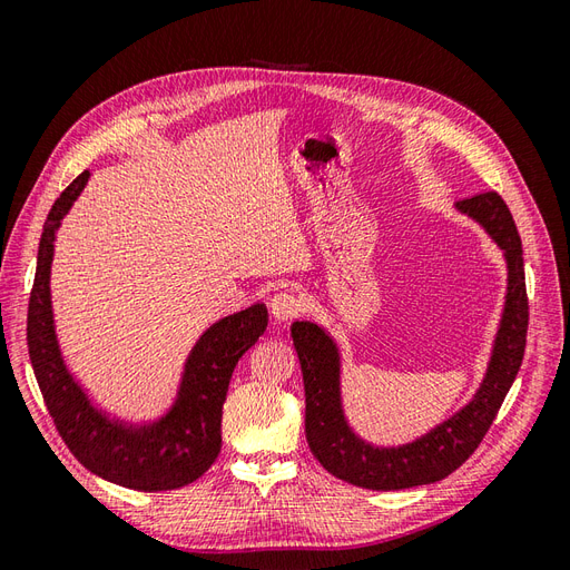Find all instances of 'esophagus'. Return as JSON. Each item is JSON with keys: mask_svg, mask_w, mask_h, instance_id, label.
Listing matches in <instances>:
<instances>
[{"mask_svg": "<svg viewBox=\"0 0 570 570\" xmlns=\"http://www.w3.org/2000/svg\"><path fill=\"white\" fill-rule=\"evenodd\" d=\"M268 308H271V316L275 321H292L302 312V299L297 295H292V292H287V289L285 292L281 289L271 297Z\"/></svg>", "mask_w": 570, "mask_h": 570, "instance_id": "esophagus-1", "label": "esophagus"}]
</instances>
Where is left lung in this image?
Here are the masks:
<instances>
[{
  "label": "left lung",
  "instance_id": "8db88e82",
  "mask_svg": "<svg viewBox=\"0 0 570 570\" xmlns=\"http://www.w3.org/2000/svg\"><path fill=\"white\" fill-rule=\"evenodd\" d=\"M456 209L480 223L504 252L509 283L485 377L473 400L454 416L400 446H375L358 438L342 406V356L337 342L318 323H292V342L304 375L306 442L327 473L356 488L404 490L430 485L454 473L478 450L519 375L528 333L521 235L515 230L509 206L497 193L461 199Z\"/></svg>",
  "mask_w": 570,
  "mask_h": 570
}]
</instances>
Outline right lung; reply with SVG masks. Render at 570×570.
Wrapping results in <instances>:
<instances>
[{"label": "right lung", "instance_id": "obj_1", "mask_svg": "<svg viewBox=\"0 0 570 570\" xmlns=\"http://www.w3.org/2000/svg\"><path fill=\"white\" fill-rule=\"evenodd\" d=\"M88 178L90 170H82L63 189L45 220L28 304L30 364L49 416L85 469L120 488L140 492L178 490L209 471L220 452L223 402L239 356L266 331V304H252L206 327L185 358L174 404L157 421L128 423L95 406L63 361L49 289L57 230Z\"/></svg>", "mask_w": 570, "mask_h": 570}]
</instances>
